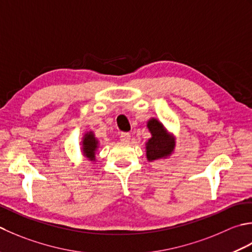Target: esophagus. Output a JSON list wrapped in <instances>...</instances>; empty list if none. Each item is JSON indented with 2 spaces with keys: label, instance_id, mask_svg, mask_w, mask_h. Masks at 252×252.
<instances>
[{
  "label": "esophagus",
  "instance_id": "34e87169",
  "mask_svg": "<svg viewBox=\"0 0 252 252\" xmlns=\"http://www.w3.org/2000/svg\"><path fill=\"white\" fill-rule=\"evenodd\" d=\"M121 140L123 142H129L130 140V133L129 132H123L121 135Z\"/></svg>",
  "mask_w": 252,
  "mask_h": 252
}]
</instances>
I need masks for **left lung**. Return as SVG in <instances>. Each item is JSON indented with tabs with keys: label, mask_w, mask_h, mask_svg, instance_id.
<instances>
[{
	"label": "left lung",
	"mask_w": 252,
	"mask_h": 252,
	"mask_svg": "<svg viewBox=\"0 0 252 252\" xmlns=\"http://www.w3.org/2000/svg\"><path fill=\"white\" fill-rule=\"evenodd\" d=\"M147 126L152 136L146 143L148 161L171 156L175 149V137L168 133L166 128L157 119L149 120Z\"/></svg>",
	"instance_id": "1"
}]
</instances>
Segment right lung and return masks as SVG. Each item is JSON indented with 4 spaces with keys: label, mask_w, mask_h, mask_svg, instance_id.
<instances>
[{
    "label": "right lung",
    "mask_w": 252,
    "mask_h": 252,
    "mask_svg": "<svg viewBox=\"0 0 252 252\" xmlns=\"http://www.w3.org/2000/svg\"><path fill=\"white\" fill-rule=\"evenodd\" d=\"M97 145H99V141L94 137V132L88 131L85 133L83 141H81V146H83L81 147V151H83V155L88 160L95 161V151L97 149Z\"/></svg>",
    "instance_id": "right-lung-1"
}]
</instances>
